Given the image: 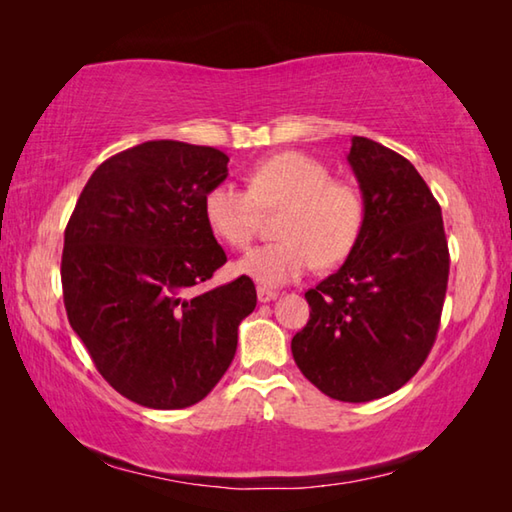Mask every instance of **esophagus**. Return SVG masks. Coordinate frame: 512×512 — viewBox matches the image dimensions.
<instances>
[{
    "label": "esophagus",
    "mask_w": 512,
    "mask_h": 512,
    "mask_svg": "<svg viewBox=\"0 0 512 512\" xmlns=\"http://www.w3.org/2000/svg\"><path fill=\"white\" fill-rule=\"evenodd\" d=\"M257 298H259V302H271L277 298V291L266 289V287H257Z\"/></svg>",
    "instance_id": "1"
}]
</instances>
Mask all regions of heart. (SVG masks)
I'll list each match as a JSON object with an SVG mask.
<instances>
[{
    "label": "heart",
    "mask_w": 512,
    "mask_h": 512,
    "mask_svg": "<svg viewBox=\"0 0 512 512\" xmlns=\"http://www.w3.org/2000/svg\"><path fill=\"white\" fill-rule=\"evenodd\" d=\"M205 221L223 244L244 250L262 223V214L284 212L280 241L259 246L237 271L264 287L296 282L316 266H334L352 253L366 223V201L357 187L332 180L323 162L305 153H277L250 171L248 189L219 183L205 194Z\"/></svg>",
    "instance_id": "heart-1"
}]
</instances>
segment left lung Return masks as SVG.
Here are the masks:
<instances>
[{
  "instance_id": "obj_1",
  "label": "left lung",
  "mask_w": 512,
  "mask_h": 512,
  "mask_svg": "<svg viewBox=\"0 0 512 512\" xmlns=\"http://www.w3.org/2000/svg\"><path fill=\"white\" fill-rule=\"evenodd\" d=\"M348 162L366 223L345 264L309 289L293 336L298 368L327 397L370 402L395 393L429 357L449 280L440 205L413 164L368 137Z\"/></svg>"
}]
</instances>
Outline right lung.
<instances>
[{
    "label": "right lung",
    "mask_w": 512,
    "mask_h": 512,
    "mask_svg": "<svg viewBox=\"0 0 512 512\" xmlns=\"http://www.w3.org/2000/svg\"><path fill=\"white\" fill-rule=\"evenodd\" d=\"M228 162L212 146L137 144L99 164L65 228L69 325L101 377L149 409L201 402L230 368L239 323L257 305L248 275L201 291L228 262L203 212Z\"/></svg>",
    "instance_id": "add662e5"
}]
</instances>
